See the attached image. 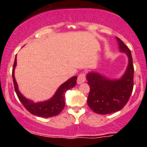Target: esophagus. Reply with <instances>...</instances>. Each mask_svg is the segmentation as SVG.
<instances>
[{
	"label": "esophagus",
	"mask_w": 147,
	"mask_h": 147,
	"mask_svg": "<svg viewBox=\"0 0 147 147\" xmlns=\"http://www.w3.org/2000/svg\"><path fill=\"white\" fill-rule=\"evenodd\" d=\"M85 80H86V76H85V74H84V73H82V74H80L78 76L77 83L78 84H81V83L85 82Z\"/></svg>",
	"instance_id": "1"
}]
</instances>
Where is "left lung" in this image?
<instances>
[{"label": "left lung", "mask_w": 147, "mask_h": 147, "mask_svg": "<svg viewBox=\"0 0 147 147\" xmlns=\"http://www.w3.org/2000/svg\"><path fill=\"white\" fill-rule=\"evenodd\" d=\"M121 52L126 53L129 62L124 74L119 80H110L96 72L87 75L90 93L88 105L93 112L102 115L110 114L121 110L127 105L133 90L134 67L131 51L117 37Z\"/></svg>", "instance_id": "8db88e82"}]
</instances>
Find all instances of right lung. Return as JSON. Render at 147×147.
Wrapping results in <instances>:
<instances>
[{
    "mask_svg": "<svg viewBox=\"0 0 147 147\" xmlns=\"http://www.w3.org/2000/svg\"><path fill=\"white\" fill-rule=\"evenodd\" d=\"M17 57V55H16ZM17 65V58L15 57V62L12 68V79L14 87H15V92L18 96V98L20 101L23 105L28 112L31 113L32 115L40 116L43 118L53 117L57 115L65 107V93L67 90L74 88L76 84V79L77 76H73L71 79L63 83L57 89L54 96L50 99L45 101V102H37L34 103L29 99H27L19 91L18 84L15 80V68Z\"/></svg>",
    "mask_w": 147,
    "mask_h": 147,
    "instance_id": "1",
    "label": "right lung"
}]
</instances>
